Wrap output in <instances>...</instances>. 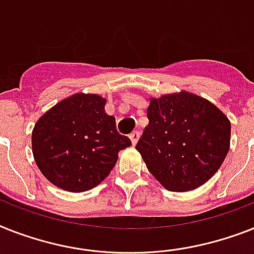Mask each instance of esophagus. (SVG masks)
Segmentation results:
<instances>
[{
  "mask_svg": "<svg viewBox=\"0 0 254 254\" xmlns=\"http://www.w3.org/2000/svg\"><path fill=\"white\" fill-rule=\"evenodd\" d=\"M139 135H141V133H139L138 130H134L133 133L129 135V138H130V141H131V145H134V146L137 145L138 139H139Z\"/></svg>",
  "mask_w": 254,
  "mask_h": 254,
  "instance_id": "obj_1",
  "label": "esophagus"
}]
</instances>
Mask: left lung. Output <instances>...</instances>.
Returning <instances> with one entry per match:
<instances>
[{
	"label": "left lung",
	"instance_id": "left-lung-1",
	"mask_svg": "<svg viewBox=\"0 0 254 254\" xmlns=\"http://www.w3.org/2000/svg\"><path fill=\"white\" fill-rule=\"evenodd\" d=\"M147 119L135 148L168 190L197 189L227 156L231 123L207 99L184 90L150 98Z\"/></svg>",
	"mask_w": 254,
	"mask_h": 254
}]
</instances>
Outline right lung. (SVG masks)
Here are the masks:
<instances>
[{"label":"right lung","mask_w":254,"mask_h":254,"mask_svg":"<svg viewBox=\"0 0 254 254\" xmlns=\"http://www.w3.org/2000/svg\"><path fill=\"white\" fill-rule=\"evenodd\" d=\"M107 100L77 92L59 102L36 121L32 154L49 183L80 193L102 183L112 171L119 151L131 145L106 113Z\"/></svg>","instance_id":"right-lung-1"}]
</instances>
